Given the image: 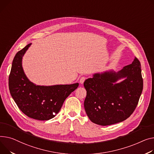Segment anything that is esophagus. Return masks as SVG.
I'll return each mask as SVG.
<instances>
[{
  "label": "esophagus",
  "mask_w": 154,
  "mask_h": 154,
  "mask_svg": "<svg viewBox=\"0 0 154 154\" xmlns=\"http://www.w3.org/2000/svg\"><path fill=\"white\" fill-rule=\"evenodd\" d=\"M85 79H86V78H85V77H81L80 79L79 82H80L81 84H83L84 82V81L85 80Z\"/></svg>",
  "instance_id": "obj_1"
}]
</instances>
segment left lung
Instances as JSON below:
<instances>
[{
    "label": "left lung",
    "mask_w": 154,
    "mask_h": 154,
    "mask_svg": "<svg viewBox=\"0 0 154 154\" xmlns=\"http://www.w3.org/2000/svg\"><path fill=\"white\" fill-rule=\"evenodd\" d=\"M84 85L87 90L84 108L91 122L101 126L122 122L134 112L142 94L140 63L135 57L118 72L111 70L94 74Z\"/></svg>",
    "instance_id": "obj_1"
}]
</instances>
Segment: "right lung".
Wrapping results in <instances>:
<instances>
[{
    "instance_id": "right-lung-1",
    "label": "right lung",
    "mask_w": 154,
    "mask_h": 154,
    "mask_svg": "<svg viewBox=\"0 0 154 154\" xmlns=\"http://www.w3.org/2000/svg\"><path fill=\"white\" fill-rule=\"evenodd\" d=\"M31 45L18 51L13 60L8 79L10 93L19 109L27 116L37 120H49L56 116L79 83L44 86L29 81L24 72L22 59Z\"/></svg>"
}]
</instances>
